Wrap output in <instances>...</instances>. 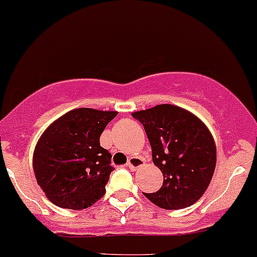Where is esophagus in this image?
<instances>
[{"label":"esophagus","mask_w":257,"mask_h":257,"mask_svg":"<svg viewBox=\"0 0 257 257\" xmlns=\"http://www.w3.org/2000/svg\"><path fill=\"white\" fill-rule=\"evenodd\" d=\"M144 163H145V161H144L142 157H132V159L129 160V162L126 163V167L131 171H135L139 167H142Z\"/></svg>","instance_id":"obj_1"}]
</instances>
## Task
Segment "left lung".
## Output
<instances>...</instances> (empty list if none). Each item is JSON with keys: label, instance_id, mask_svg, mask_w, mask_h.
I'll return each mask as SVG.
<instances>
[{"label": "left lung", "instance_id": "left-lung-1", "mask_svg": "<svg viewBox=\"0 0 257 257\" xmlns=\"http://www.w3.org/2000/svg\"><path fill=\"white\" fill-rule=\"evenodd\" d=\"M132 115L144 125L152 161L163 174L160 190L144 195L165 210L195 204L216 167V145L207 126L196 115L173 105H159Z\"/></svg>", "mask_w": 257, "mask_h": 257}]
</instances>
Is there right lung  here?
<instances>
[{"mask_svg": "<svg viewBox=\"0 0 257 257\" xmlns=\"http://www.w3.org/2000/svg\"><path fill=\"white\" fill-rule=\"evenodd\" d=\"M117 112L78 108L55 120L36 144L38 184L56 206L83 210L105 195L113 171L100 137Z\"/></svg>", "mask_w": 257, "mask_h": 257, "instance_id": "obj_1", "label": "right lung"}]
</instances>
